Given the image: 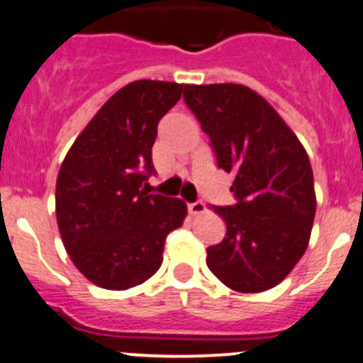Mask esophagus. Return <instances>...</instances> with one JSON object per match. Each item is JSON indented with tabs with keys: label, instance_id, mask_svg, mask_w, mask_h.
Segmentation results:
<instances>
[{
	"label": "esophagus",
	"instance_id": "obj_1",
	"mask_svg": "<svg viewBox=\"0 0 363 363\" xmlns=\"http://www.w3.org/2000/svg\"><path fill=\"white\" fill-rule=\"evenodd\" d=\"M188 211L191 215H202L206 211V204L202 201L189 202V204H188Z\"/></svg>",
	"mask_w": 363,
	"mask_h": 363
}]
</instances>
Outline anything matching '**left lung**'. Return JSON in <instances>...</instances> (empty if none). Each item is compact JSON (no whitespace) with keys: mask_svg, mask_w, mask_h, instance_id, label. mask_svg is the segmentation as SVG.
<instances>
[{"mask_svg":"<svg viewBox=\"0 0 363 363\" xmlns=\"http://www.w3.org/2000/svg\"><path fill=\"white\" fill-rule=\"evenodd\" d=\"M184 101L208 133L217 166L235 175L233 206H213L226 237L206 264L238 293L282 282L302 259L316 211L308 153L275 108L244 84H186Z\"/></svg>","mask_w":363,"mask_h":363,"instance_id":"obj_1","label":"left lung"}]
</instances>
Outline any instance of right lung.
<instances>
[{"label": "right lung", "mask_w": 363, "mask_h": 363, "mask_svg": "<svg viewBox=\"0 0 363 363\" xmlns=\"http://www.w3.org/2000/svg\"><path fill=\"white\" fill-rule=\"evenodd\" d=\"M181 96L177 83L126 84L101 106L61 164L57 226L72 262L96 286L123 291L148 280L161 267L168 233L184 222L181 199L146 191L159 121Z\"/></svg>", "instance_id": "add662e5"}]
</instances>
